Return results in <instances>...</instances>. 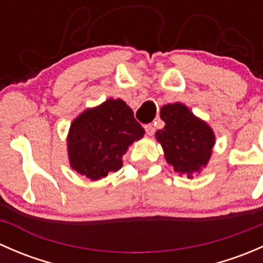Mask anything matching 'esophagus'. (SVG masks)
Here are the masks:
<instances>
[{
  "instance_id": "1",
  "label": "esophagus",
  "mask_w": 263,
  "mask_h": 263,
  "mask_svg": "<svg viewBox=\"0 0 263 263\" xmlns=\"http://www.w3.org/2000/svg\"><path fill=\"white\" fill-rule=\"evenodd\" d=\"M145 131H146L148 136H153V135L155 134V127H154L153 124H145Z\"/></svg>"
}]
</instances>
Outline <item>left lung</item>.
<instances>
[{
	"instance_id": "obj_1",
	"label": "left lung",
	"mask_w": 263,
	"mask_h": 263,
	"mask_svg": "<svg viewBox=\"0 0 263 263\" xmlns=\"http://www.w3.org/2000/svg\"><path fill=\"white\" fill-rule=\"evenodd\" d=\"M160 118L165 126L156 131L155 137L163 147L166 163L173 166L174 172L185 174L190 179L200 174L213 154V128L178 102L163 105Z\"/></svg>"
}]
</instances>
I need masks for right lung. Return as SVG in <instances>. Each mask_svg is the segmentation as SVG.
Wrapping results in <instances>:
<instances>
[{
    "instance_id": "right-lung-1",
    "label": "right lung",
    "mask_w": 263,
    "mask_h": 263,
    "mask_svg": "<svg viewBox=\"0 0 263 263\" xmlns=\"http://www.w3.org/2000/svg\"><path fill=\"white\" fill-rule=\"evenodd\" d=\"M144 134L126 102L109 98L86 108L71 123L67 135L70 166L90 181L105 178L122 168V156Z\"/></svg>"
}]
</instances>
